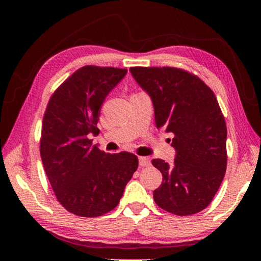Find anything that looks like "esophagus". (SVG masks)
Segmentation results:
<instances>
[{
  "label": "esophagus",
  "mask_w": 261,
  "mask_h": 261,
  "mask_svg": "<svg viewBox=\"0 0 261 261\" xmlns=\"http://www.w3.org/2000/svg\"><path fill=\"white\" fill-rule=\"evenodd\" d=\"M139 165L141 167L151 165V160H149L147 156H139Z\"/></svg>",
  "instance_id": "34e87169"
}]
</instances>
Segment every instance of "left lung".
I'll list each match as a JSON object with an SVG mask.
<instances>
[{
  "label": "left lung",
  "instance_id": "obj_1",
  "mask_svg": "<svg viewBox=\"0 0 261 261\" xmlns=\"http://www.w3.org/2000/svg\"><path fill=\"white\" fill-rule=\"evenodd\" d=\"M151 96L156 128L173 134V164L153 159L163 174L153 191L160 208L178 216L202 212L213 201L227 167L226 121L212 89L178 67H130Z\"/></svg>",
  "mask_w": 261,
  "mask_h": 261
}]
</instances>
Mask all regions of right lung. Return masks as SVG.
Wrapping results in <instances>:
<instances>
[{"instance_id": "right-lung-1", "label": "right lung", "mask_w": 261, "mask_h": 261, "mask_svg": "<svg viewBox=\"0 0 261 261\" xmlns=\"http://www.w3.org/2000/svg\"><path fill=\"white\" fill-rule=\"evenodd\" d=\"M126 73V69L112 66L81 67L56 89L46 107L41 160L58 202L77 216L112 212L138 169L133 153L110 154L89 139L99 132L103 101Z\"/></svg>"}]
</instances>
